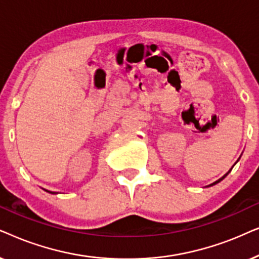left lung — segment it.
Instances as JSON below:
<instances>
[{"label":"left lung","instance_id":"1","mask_svg":"<svg viewBox=\"0 0 259 259\" xmlns=\"http://www.w3.org/2000/svg\"><path fill=\"white\" fill-rule=\"evenodd\" d=\"M229 173H230V171H229ZM229 173H226V174H225V175H224V177H223V178H220V179H219V180H218V181H215V182H213V184H211V185H209V186H208V187H211V186H214V185H217V184H218V182H220V181H222V180H223V179H225V178H226V177H227V174H229Z\"/></svg>","mask_w":259,"mask_h":259}]
</instances>
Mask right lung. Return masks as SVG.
Here are the masks:
<instances>
[{"label": "right lung", "instance_id": "1", "mask_svg": "<svg viewBox=\"0 0 259 259\" xmlns=\"http://www.w3.org/2000/svg\"><path fill=\"white\" fill-rule=\"evenodd\" d=\"M52 194H54V193H52Z\"/></svg>", "mask_w": 259, "mask_h": 259}]
</instances>
